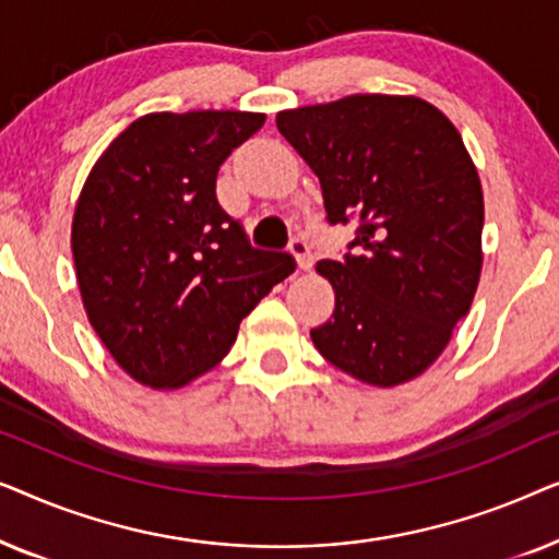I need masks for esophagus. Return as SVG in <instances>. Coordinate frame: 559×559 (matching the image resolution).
Listing matches in <instances>:
<instances>
[{"label":"esophagus","instance_id":"1","mask_svg":"<svg viewBox=\"0 0 559 559\" xmlns=\"http://www.w3.org/2000/svg\"><path fill=\"white\" fill-rule=\"evenodd\" d=\"M289 251H293L297 270L308 272L310 266H312V251H310V247H308V241L300 239V236H295L293 243H289Z\"/></svg>","mask_w":559,"mask_h":559}]
</instances>
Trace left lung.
Returning <instances> with one entry per match:
<instances>
[{
  "label": "left lung",
  "instance_id": "left-lung-1",
  "mask_svg": "<svg viewBox=\"0 0 559 559\" xmlns=\"http://www.w3.org/2000/svg\"><path fill=\"white\" fill-rule=\"evenodd\" d=\"M277 129L318 175L328 221L361 218L358 254L316 264L335 310L312 343L364 384H407L448 348L484 270V188L461 132L396 94L280 111Z\"/></svg>",
  "mask_w": 559,
  "mask_h": 559
}]
</instances>
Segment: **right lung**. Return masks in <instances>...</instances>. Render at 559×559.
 I'll return each mask as SVG.
<instances>
[{
    "label": "right lung",
    "mask_w": 559,
    "mask_h": 559,
    "mask_svg": "<svg viewBox=\"0 0 559 559\" xmlns=\"http://www.w3.org/2000/svg\"><path fill=\"white\" fill-rule=\"evenodd\" d=\"M259 111H155L91 167L71 249L88 323L136 384L188 386L231 350L241 320L289 277V254L251 249L216 201L218 167Z\"/></svg>",
    "instance_id": "1"
}]
</instances>
